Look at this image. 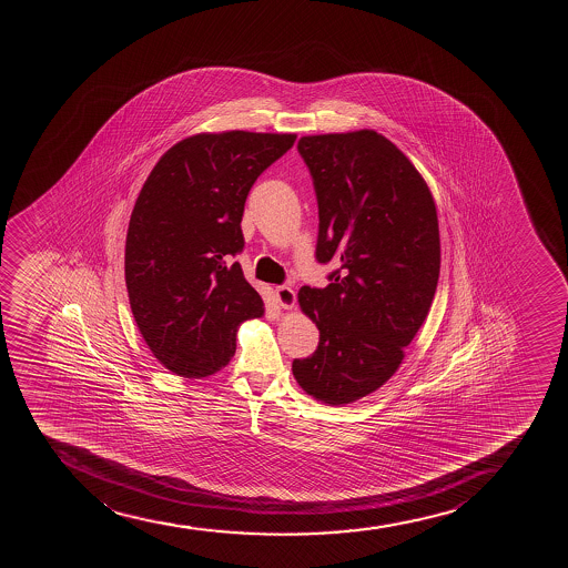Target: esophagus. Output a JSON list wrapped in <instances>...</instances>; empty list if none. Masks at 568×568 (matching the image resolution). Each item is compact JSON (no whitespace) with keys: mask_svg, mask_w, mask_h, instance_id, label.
Here are the masks:
<instances>
[{"mask_svg":"<svg viewBox=\"0 0 568 568\" xmlns=\"http://www.w3.org/2000/svg\"><path fill=\"white\" fill-rule=\"evenodd\" d=\"M274 295L276 301L281 303L282 308H292L295 305V292L290 286H276L274 287Z\"/></svg>","mask_w":568,"mask_h":568,"instance_id":"34e87169","label":"esophagus"}]
</instances>
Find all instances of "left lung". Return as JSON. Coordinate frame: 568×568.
Instances as JSON below:
<instances>
[{"label": "left lung", "instance_id": "8db88e82", "mask_svg": "<svg viewBox=\"0 0 568 568\" xmlns=\"http://www.w3.org/2000/svg\"><path fill=\"white\" fill-rule=\"evenodd\" d=\"M297 151L318 203L314 257L341 265L326 287L300 290L320 341L292 372L320 402L351 404L394 375L428 316L439 278L436 204L412 161L375 131L303 136Z\"/></svg>", "mask_w": 568, "mask_h": 568}]
</instances>
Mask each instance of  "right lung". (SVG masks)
Here are the masks:
<instances>
[{
    "label": "right lung",
    "mask_w": 568,
    "mask_h": 568,
    "mask_svg": "<svg viewBox=\"0 0 568 568\" xmlns=\"http://www.w3.org/2000/svg\"><path fill=\"white\" fill-rule=\"evenodd\" d=\"M295 134L231 131L172 145L132 210L124 281L151 353L182 377L220 372L236 329L263 301L244 278L241 222L255 180L292 150Z\"/></svg>",
    "instance_id": "right-lung-1"
}]
</instances>
